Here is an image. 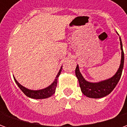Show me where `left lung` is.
<instances>
[{
	"label": "left lung",
	"instance_id": "left-lung-1",
	"mask_svg": "<svg viewBox=\"0 0 127 127\" xmlns=\"http://www.w3.org/2000/svg\"><path fill=\"white\" fill-rule=\"evenodd\" d=\"M118 35H119L116 32ZM120 39V50H121V60H120V64L119 68L117 70L116 73L112 77L108 78L107 80H102L98 82H91L85 80V78L83 77L82 73H80L79 65L77 64L75 68V75L77 77L79 84H80V88L82 93L87 97L93 98H99L104 97L105 96L108 95L111 93L114 88L116 86L117 84L122 75L123 66H124V52L123 49V43L121 41V38Z\"/></svg>",
	"mask_w": 127,
	"mask_h": 127
}]
</instances>
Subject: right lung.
Instances as JSON below:
<instances>
[{
  "label": "right lung",
  "instance_id": "right-lung-1",
  "mask_svg": "<svg viewBox=\"0 0 127 127\" xmlns=\"http://www.w3.org/2000/svg\"><path fill=\"white\" fill-rule=\"evenodd\" d=\"M62 68L63 66H61V69L58 71V74L56 77L55 80L53 82L50 86H48L47 87L43 89H40V90H31L29 88L24 87L22 85H21L20 83L18 82L16 80L15 77L13 76L14 80H15L16 84L18 86V87L20 88V90L24 93L29 98H34V99H43V98H47L48 97H50L51 96H52L55 93L56 88L57 86V81H58V78L59 75L61 74V72L62 71Z\"/></svg>",
  "mask_w": 127,
  "mask_h": 127
}]
</instances>
